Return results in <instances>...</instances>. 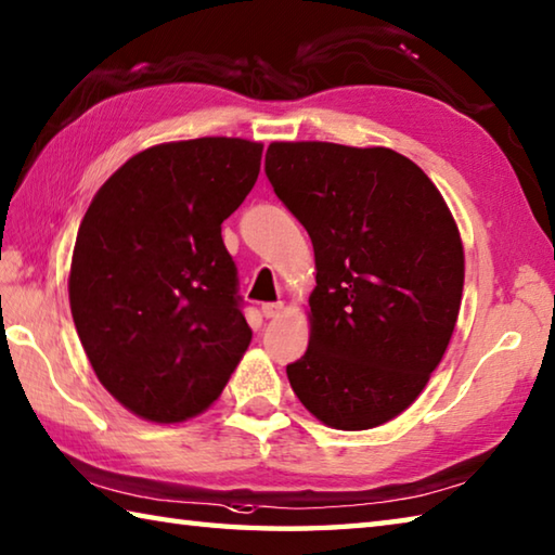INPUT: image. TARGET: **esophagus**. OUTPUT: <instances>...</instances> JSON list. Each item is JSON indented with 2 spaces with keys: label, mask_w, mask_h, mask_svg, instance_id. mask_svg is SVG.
<instances>
[{
  "label": "esophagus",
  "mask_w": 555,
  "mask_h": 555,
  "mask_svg": "<svg viewBox=\"0 0 555 555\" xmlns=\"http://www.w3.org/2000/svg\"><path fill=\"white\" fill-rule=\"evenodd\" d=\"M281 310H284V304H264L261 306V315L271 320V318H279Z\"/></svg>",
  "instance_id": "34e87169"
}]
</instances>
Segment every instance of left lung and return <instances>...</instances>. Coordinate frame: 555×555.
Returning a JSON list of instances; mask_svg holds the SVG:
<instances>
[{
	"instance_id": "left-lung-1",
	"label": "left lung",
	"mask_w": 555,
	"mask_h": 555,
	"mask_svg": "<svg viewBox=\"0 0 555 555\" xmlns=\"http://www.w3.org/2000/svg\"><path fill=\"white\" fill-rule=\"evenodd\" d=\"M274 194L315 249L310 341L286 366L320 422L371 429L427 386L456 327L463 245L431 179L388 147L271 143Z\"/></svg>"
}]
</instances>
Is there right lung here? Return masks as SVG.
I'll list each match as a JSON object with an SVG mask.
<instances>
[{
  "mask_svg": "<svg viewBox=\"0 0 555 555\" xmlns=\"http://www.w3.org/2000/svg\"><path fill=\"white\" fill-rule=\"evenodd\" d=\"M261 147L243 138L147 147L87 208L69 308L96 378L138 417L169 425L204 412L249 347L220 225L255 186Z\"/></svg>",
  "mask_w": 555,
  "mask_h": 555,
  "instance_id": "right-lung-1",
  "label": "right lung"
}]
</instances>
